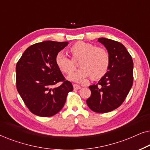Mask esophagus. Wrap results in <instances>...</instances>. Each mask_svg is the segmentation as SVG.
Here are the masks:
<instances>
[{"label":"esophagus","instance_id":"esophagus-1","mask_svg":"<svg viewBox=\"0 0 150 150\" xmlns=\"http://www.w3.org/2000/svg\"><path fill=\"white\" fill-rule=\"evenodd\" d=\"M73 87H74V89L75 90H78V89H80L81 88V87L79 85H76V84H74L73 85Z\"/></svg>","mask_w":150,"mask_h":150}]
</instances>
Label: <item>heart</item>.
<instances>
[{
	"instance_id": "1",
	"label": "heart",
	"mask_w": 150,
	"mask_h": 150,
	"mask_svg": "<svg viewBox=\"0 0 150 150\" xmlns=\"http://www.w3.org/2000/svg\"><path fill=\"white\" fill-rule=\"evenodd\" d=\"M69 52L72 59L60 52L56 56V63L63 72L71 74L76 67L75 61L80 59L81 68L76 73L69 76V79L71 81L81 82L89 76L93 80H98L105 75L109 68V53L103 48L80 41L69 48Z\"/></svg>"
}]
</instances>
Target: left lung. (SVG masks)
Here are the masks:
<instances>
[{
    "label": "left lung",
    "mask_w": 150,
    "mask_h": 150,
    "mask_svg": "<svg viewBox=\"0 0 150 150\" xmlns=\"http://www.w3.org/2000/svg\"><path fill=\"white\" fill-rule=\"evenodd\" d=\"M110 55L107 73L96 85L89 86L91 96L87 100L90 109L104 113L122 105L133 84V61L130 53L120 42L99 38Z\"/></svg>",
    "instance_id": "obj_1"
}]
</instances>
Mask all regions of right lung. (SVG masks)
<instances>
[{
    "instance_id": "1",
    "label": "right lung",
    "mask_w": 150,
    "mask_h": 150,
    "mask_svg": "<svg viewBox=\"0 0 150 150\" xmlns=\"http://www.w3.org/2000/svg\"><path fill=\"white\" fill-rule=\"evenodd\" d=\"M68 42L44 41L28 47L16 65V87L32 113L54 115L62 109L73 86L56 63V56ZM62 84L58 88L54 85Z\"/></svg>"
}]
</instances>
